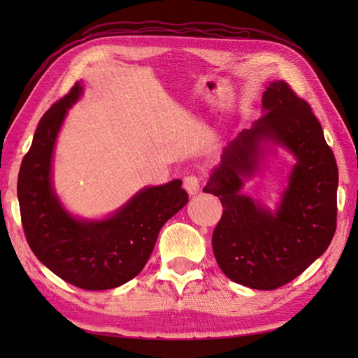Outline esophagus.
Returning a JSON list of instances; mask_svg holds the SVG:
<instances>
[{"mask_svg": "<svg viewBox=\"0 0 358 358\" xmlns=\"http://www.w3.org/2000/svg\"><path fill=\"white\" fill-rule=\"evenodd\" d=\"M183 187L186 189V192L189 195L199 194V191H200V180H199V177H195V175H187V177H185Z\"/></svg>", "mask_w": 358, "mask_h": 358, "instance_id": "esophagus-1", "label": "esophagus"}]
</instances>
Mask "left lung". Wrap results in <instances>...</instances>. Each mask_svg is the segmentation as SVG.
Masks as SVG:
<instances>
[{
  "instance_id": "1",
  "label": "left lung",
  "mask_w": 358,
  "mask_h": 358,
  "mask_svg": "<svg viewBox=\"0 0 358 358\" xmlns=\"http://www.w3.org/2000/svg\"><path fill=\"white\" fill-rule=\"evenodd\" d=\"M262 103L263 115L229 141L203 192L223 204L212 248L226 277L272 291L299 277L331 245L337 227L338 169L322 124L287 83L271 81ZM271 143L296 158L275 211L241 194Z\"/></svg>"
}]
</instances>
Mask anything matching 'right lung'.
<instances>
[{"label": "right lung", "instance_id": "add662e5", "mask_svg": "<svg viewBox=\"0 0 358 358\" xmlns=\"http://www.w3.org/2000/svg\"><path fill=\"white\" fill-rule=\"evenodd\" d=\"M81 83L44 113L18 173L21 223L32 252L55 275L87 291L118 287L138 275L163 224L186 206L181 180L144 187L103 220L73 217L52 183V158Z\"/></svg>", "mask_w": 358, "mask_h": 358}]
</instances>
